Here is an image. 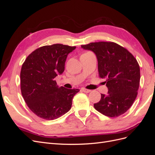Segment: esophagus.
<instances>
[{
  "mask_svg": "<svg viewBox=\"0 0 155 155\" xmlns=\"http://www.w3.org/2000/svg\"><path fill=\"white\" fill-rule=\"evenodd\" d=\"M82 91H83V92H85V93H89L91 92V90H88V89H86L85 88H82Z\"/></svg>",
  "mask_w": 155,
  "mask_h": 155,
  "instance_id": "esophagus-1",
  "label": "esophagus"
}]
</instances>
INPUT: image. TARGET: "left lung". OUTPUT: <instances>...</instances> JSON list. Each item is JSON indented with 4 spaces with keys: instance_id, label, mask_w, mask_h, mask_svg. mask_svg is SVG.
Instances as JSON below:
<instances>
[{
    "instance_id": "8db88e82",
    "label": "left lung",
    "mask_w": 155,
    "mask_h": 155,
    "mask_svg": "<svg viewBox=\"0 0 155 155\" xmlns=\"http://www.w3.org/2000/svg\"><path fill=\"white\" fill-rule=\"evenodd\" d=\"M81 46L95 54L99 76L106 79L108 92L106 95L101 94L100 101L94 104L95 109L109 117L124 114L138 94L140 72L137 59L113 42H96Z\"/></svg>"
}]
</instances>
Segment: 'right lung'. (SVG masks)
<instances>
[{
    "label": "right lung",
    "mask_w": 155,
    "mask_h": 155,
    "mask_svg": "<svg viewBox=\"0 0 155 155\" xmlns=\"http://www.w3.org/2000/svg\"><path fill=\"white\" fill-rule=\"evenodd\" d=\"M76 46L55 44L42 46L28 56L21 72V89L30 109L39 118L57 119L72 107L79 90L59 87L55 80L64 70L69 53Z\"/></svg>",
    "instance_id": "1"
}]
</instances>
